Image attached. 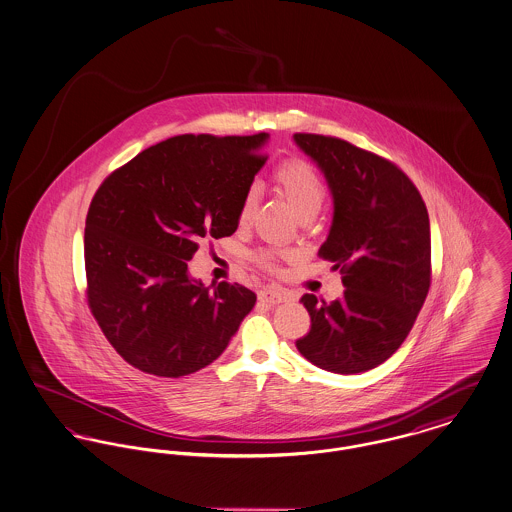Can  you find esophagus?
<instances>
[{"mask_svg":"<svg viewBox=\"0 0 512 512\" xmlns=\"http://www.w3.org/2000/svg\"><path fill=\"white\" fill-rule=\"evenodd\" d=\"M289 299H291V295H289L287 291H281V289L268 287V289L260 291V301L270 303V305H279V303H285V301H289Z\"/></svg>","mask_w":512,"mask_h":512,"instance_id":"obj_1","label":"esophagus"}]
</instances>
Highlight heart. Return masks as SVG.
<instances>
[{"instance_id": "b5f03b06", "label": "heart", "mask_w": 512, "mask_h": 512, "mask_svg": "<svg viewBox=\"0 0 512 512\" xmlns=\"http://www.w3.org/2000/svg\"><path fill=\"white\" fill-rule=\"evenodd\" d=\"M273 182H275V188L279 190V194L287 200V204L291 205V209L295 211V215L299 219L305 215H316L324 204L326 184H324L320 172L316 171L307 161L291 159V161L281 163L273 172ZM254 207H256V194L252 190H248L242 198V205H240V221H248ZM277 254L289 256V252H277ZM273 258H275V252H270V250L258 254V260L264 266H272Z\"/></svg>"}]
</instances>
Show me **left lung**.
Wrapping results in <instances>:
<instances>
[{
  "label": "left lung",
  "mask_w": 512,
  "mask_h": 512,
  "mask_svg": "<svg viewBox=\"0 0 512 512\" xmlns=\"http://www.w3.org/2000/svg\"><path fill=\"white\" fill-rule=\"evenodd\" d=\"M320 169L334 215L320 256L343 273V297L305 293L310 332L297 349L312 365L357 375L390 359L408 338L431 283V225L417 188L375 153L338 137L295 134Z\"/></svg>",
  "instance_id": "8db88e82"
}]
</instances>
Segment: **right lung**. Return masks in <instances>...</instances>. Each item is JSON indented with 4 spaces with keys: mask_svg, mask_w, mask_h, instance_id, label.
I'll use <instances>...</instances> for the list:
<instances>
[{
    "mask_svg": "<svg viewBox=\"0 0 512 512\" xmlns=\"http://www.w3.org/2000/svg\"><path fill=\"white\" fill-rule=\"evenodd\" d=\"M270 134L176 136L141 151L97 190L85 221L89 307L139 371L192 375L239 332L256 295L190 275L198 242L237 231Z\"/></svg>",
    "mask_w": 512,
    "mask_h": 512,
    "instance_id": "obj_1",
    "label": "right lung"
}]
</instances>
